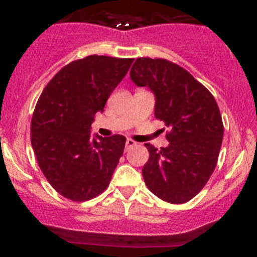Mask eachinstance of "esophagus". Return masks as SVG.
I'll use <instances>...</instances> for the list:
<instances>
[{
  "label": "esophagus",
  "mask_w": 257,
  "mask_h": 257,
  "mask_svg": "<svg viewBox=\"0 0 257 257\" xmlns=\"http://www.w3.org/2000/svg\"><path fill=\"white\" fill-rule=\"evenodd\" d=\"M135 144H137V143H135L134 140H132V139H126V140H125V150H128L129 147L134 146Z\"/></svg>",
  "instance_id": "esophagus-1"
}]
</instances>
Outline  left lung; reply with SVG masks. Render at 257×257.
Segmentation results:
<instances>
[{"mask_svg":"<svg viewBox=\"0 0 257 257\" xmlns=\"http://www.w3.org/2000/svg\"><path fill=\"white\" fill-rule=\"evenodd\" d=\"M131 79L152 91L156 118L170 128L167 147L145 144L150 152L143 168L147 188L168 203L188 202L216 167L223 137L216 101L190 72L164 59H137Z\"/></svg>","mask_w":257,"mask_h":257,"instance_id":"left-lung-1","label":"left lung"}]
</instances>
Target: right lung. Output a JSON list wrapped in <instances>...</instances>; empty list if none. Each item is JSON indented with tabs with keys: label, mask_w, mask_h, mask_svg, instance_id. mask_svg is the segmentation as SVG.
<instances>
[{
	"label": "right lung",
	"mask_w": 257,
	"mask_h": 257,
	"mask_svg": "<svg viewBox=\"0 0 257 257\" xmlns=\"http://www.w3.org/2000/svg\"><path fill=\"white\" fill-rule=\"evenodd\" d=\"M133 60L90 55L72 61L41 94L31 122L32 149L43 175L61 196L84 202L110 184L125 138L91 135L90 125Z\"/></svg>",
	"instance_id": "add662e5"
}]
</instances>
